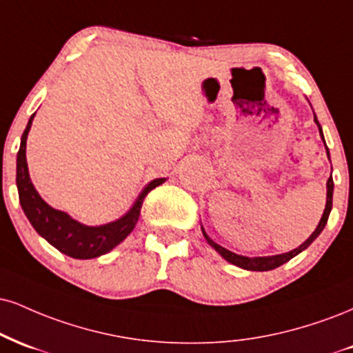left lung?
I'll use <instances>...</instances> for the list:
<instances>
[{
  "label": "left lung",
  "instance_id": "8db88e82",
  "mask_svg": "<svg viewBox=\"0 0 353 353\" xmlns=\"http://www.w3.org/2000/svg\"><path fill=\"white\" fill-rule=\"evenodd\" d=\"M314 121L317 123V126H319V131H321V136H322V130H321V125L319 121H317V118L314 117ZM322 139H324V136H322ZM327 156H329V150H327ZM332 194H334V181H332V174H330L329 181H327V203H325V210L324 214H322V219L319 225H317V228L314 230V233L311 236H309L307 240L304 241L303 245L299 246V248H294L292 252H288V253H283V254H274V256H258V258H248V256H241V254H236V253H232L228 252L227 248H223V246H220L215 243V241H212L209 239V235H207L205 232H203V236H205V240L209 241L210 246H214L217 252L222 254V256L227 260L228 263H232V265L235 266H240V268L243 270H250V271H270V270H274L278 268V266L284 265L286 261H290L291 258H294L296 254H299L303 250L307 248L309 245L312 243L314 240L317 239V236L321 235V232L324 230L325 223H327V219H329V214H330V209H332Z\"/></svg>",
  "mask_w": 353,
  "mask_h": 353
}]
</instances>
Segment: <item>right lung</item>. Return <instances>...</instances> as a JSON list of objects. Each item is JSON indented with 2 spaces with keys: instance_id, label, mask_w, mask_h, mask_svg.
Masks as SVG:
<instances>
[{
  "instance_id": "right-lung-1",
  "label": "right lung",
  "mask_w": 353,
  "mask_h": 353,
  "mask_svg": "<svg viewBox=\"0 0 353 353\" xmlns=\"http://www.w3.org/2000/svg\"><path fill=\"white\" fill-rule=\"evenodd\" d=\"M36 114V113H34ZM29 118L26 130L21 138V146L16 161V185L19 192V203L31 225L42 239H46L50 245L55 246L59 252L77 260H88L97 258L100 254L108 253L118 243H121L126 236L133 232L136 222L139 219V212L148 192L163 184L165 179L151 181L143 192L139 194L138 201L131 207L126 215H123L117 222L101 225V227H87L79 223L77 220L70 219L65 212L55 210L41 199L36 192L31 179H29L28 163H26V139L31 130L32 118Z\"/></svg>"
}]
</instances>
